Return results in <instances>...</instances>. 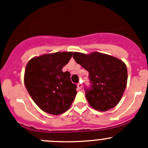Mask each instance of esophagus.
I'll list each match as a JSON object with an SVG mask.
<instances>
[{
  "label": "esophagus",
  "instance_id": "1",
  "mask_svg": "<svg viewBox=\"0 0 148 148\" xmlns=\"http://www.w3.org/2000/svg\"><path fill=\"white\" fill-rule=\"evenodd\" d=\"M77 87H78L79 89H81L82 88V82L77 84Z\"/></svg>",
  "mask_w": 148,
  "mask_h": 148
}]
</instances>
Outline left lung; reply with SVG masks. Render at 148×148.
Instances as JSON below:
<instances>
[{
    "mask_svg": "<svg viewBox=\"0 0 148 148\" xmlns=\"http://www.w3.org/2000/svg\"><path fill=\"white\" fill-rule=\"evenodd\" d=\"M73 58L89 72L90 89L85 88L89 105L105 112L120 102L127 82V69L120 59L99 52H74Z\"/></svg>",
    "mask_w": 148,
    "mask_h": 148,
    "instance_id": "8db88e82",
    "label": "left lung"
}]
</instances>
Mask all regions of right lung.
<instances>
[{
	"label": "right lung",
	"mask_w": 148,
	"mask_h": 148,
	"mask_svg": "<svg viewBox=\"0 0 148 148\" xmlns=\"http://www.w3.org/2000/svg\"><path fill=\"white\" fill-rule=\"evenodd\" d=\"M72 53L59 51L36 56L26 65L25 86L34 102L46 113L65 112L75 98L77 85L71 82L69 71H62Z\"/></svg>",
	"instance_id": "add662e5"
}]
</instances>
